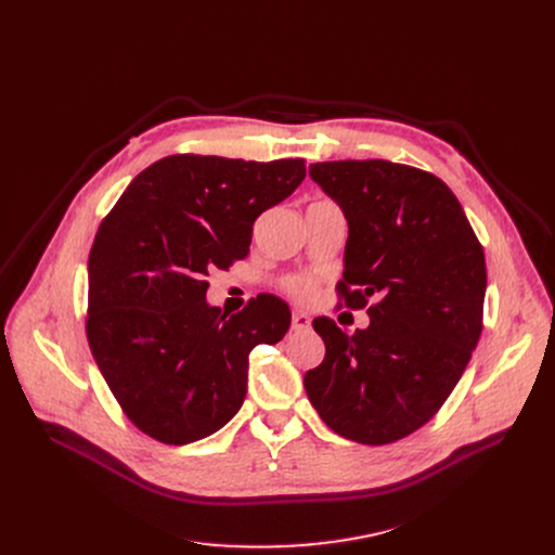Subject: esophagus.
<instances>
[{"instance_id":"34e87169","label":"esophagus","mask_w":555,"mask_h":555,"mask_svg":"<svg viewBox=\"0 0 555 555\" xmlns=\"http://www.w3.org/2000/svg\"><path fill=\"white\" fill-rule=\"evenodd\" d=\"M310 314L308 312H304V310H295L293 312V328L295 331H308L310 328Z\"/></svg>"}]
</instances>
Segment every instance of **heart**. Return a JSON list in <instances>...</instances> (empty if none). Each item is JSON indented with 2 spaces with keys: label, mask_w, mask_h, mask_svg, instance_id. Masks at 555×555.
<instances>
[{
  "label": "heart",
  "mask_w": 555,
  "mask_h": 555,
  "mask_svg": "<svg viewBox=\"0 0 555 555\" xmlns=\"http://www.w3.org/2000/svg\"><path fill=\"white\" fill-rule=\"evenodd\" d=\"M285 287H287V293L293 295L295 299H299V301H308V299H312V295H314V281L304 279V276L289 279V281L285 283Z\"/></svg>",
  "instance_id": "b5f03b06"
}]
</instances>
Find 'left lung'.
Segmentation results:
<instances>
[{
	"label": "left lung",
	"instance_id": "left-lung-1",
	"mask_svg": "<svg viewBox=\"0 0 555 555\" xmlns=\"http://www.w3.org/2000/svg\"><path fill=\"white\" fill-rule=\"evenodd\" d=\"M348 222L346 308L371 324L348 337L312 326L326 358L304 377L322 421L344 439L387 446L423 427L456 387L481 335L486 258L448 184L385 159L310 166Z\"/></svg>",
	"mask_w": 555,
	"mask_h": 555
}]
</instances>
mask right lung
Wrapping results in <instances>:
<instances>
[{
	"label": "right lung",
	"instance_id": "1",
	"mask_svg": "<svg viewBox=\"0 0 555 555\" xmlns=\"http://www.w3.org/2000/svg\"><path fill=\"white\" fill-rule=\"evenodd\" d=\"M304 178V159L170 155L101 222L87 341L116 402L155 441L186 446L224 427L245 400L251 348L287 333L285 301L258 295L227 317L207 301V276L247 256L254 220Z\"/></svg>",
	"mask_w": 555,
	"mask_h": 555
}]
</instances>
